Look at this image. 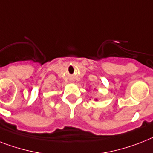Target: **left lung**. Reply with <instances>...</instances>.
Listing matches in <instances>:
<instances>
[{"mask_svg":"<svg viewBox=\"0 0 153 153\" xmlns=\"http://www.w3.org/2000/svg\"><path fill=\"white\" fill-rule=\"evenodd\" d=\"M94 100H95V101H97V98H96V99H94Z\"/></svg>","mask_w":153,"mask_h":153,"instance_id":"obj_1","label":"left lung"}]
</instances>
